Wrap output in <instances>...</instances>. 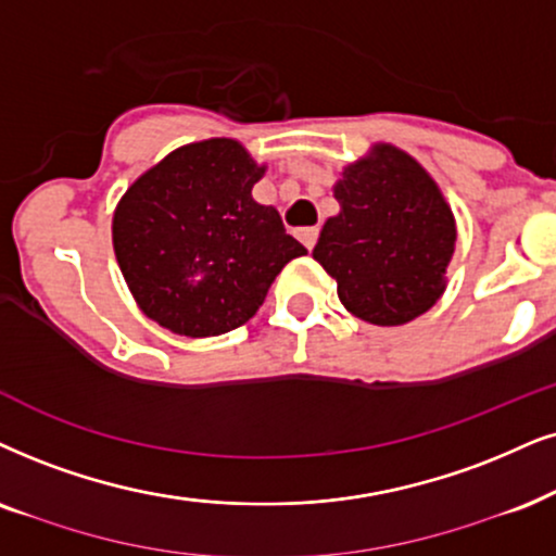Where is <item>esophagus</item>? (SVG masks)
I'll return each mask as SVG.
<instances>
[{
    "instance_id": "34e87169",
    "label": "esophagus",
    "mask_w": 556,
    "mask_h": 556,
    "mask_svg": "<svg viewBox=\"0 0 556 556\" xmlns=\"http://www.w3.org/2000/svg\"><path fill=\"white\" fill-rule=\"evenodd\" d=\"M298 238L307 245V249H313V245L318 243V228H300Z\"/></svg>"
}]
</instances>
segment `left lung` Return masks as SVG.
I'll return each mask as SVG.
<instances>
[{"mask_svg": "<svg viewBox=\"0 0 556 556\" xmlns=\"http://www.w3.org/2000/svg\"><path fill=\"white\" fill-rule=\"evenodd\" d=\"M341 213L323 226L313 256L339 282L343 307L375 326L431 311L452 262L454 215L407 153L375 146L336 185Z\"/></svg>", "mask_w": 556, "mask_h": 556, "instance_id": "1", "label": "left lung"}]
</instances>
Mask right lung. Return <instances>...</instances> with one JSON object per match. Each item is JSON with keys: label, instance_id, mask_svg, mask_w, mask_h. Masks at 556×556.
Instances as JSON below:
<instances>
[{"label": "right lung", "instance_id": "obj_1", "mask_svg": "<svg viewBox=\"0 0 556 556\" xmlns=\"http://www.w3.org/2000/svg\"><path fill=\"white\" fill-rule=\"evenodd\" d=\"M264 174L230 138L168 153L117 205L112 243L140 311L205 339L254 318L282 266L307 249L274 207L254 202Z\"/></svg>", "mask_w": 556, "mask_h": 556}]
</instances>
